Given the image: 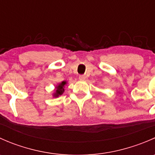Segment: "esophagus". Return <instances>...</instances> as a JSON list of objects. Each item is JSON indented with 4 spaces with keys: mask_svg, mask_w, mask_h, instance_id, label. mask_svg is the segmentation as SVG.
I'll list each match as a JSON object with an SVG mask.
<instances>
[{
    "mask_svg": "<svg viewBox=\"0 0 155 155\" xmlns=\"http://www.w3.org/2000/svg\"><path fill=\"white\" fill-rule=\"evenodd\" d=\"M79 79L80 81H85L87 79V76L85 75H81V76H79Z\"/></svg>",
    "mask_w": 155,
    "mask_h": 155,
    "instance_id": "obj_1",
    "label": "esophagus"
}]
</instances>
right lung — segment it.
Here are the masks:
<instances>
[{"label": "right lung", "mask_w": 155, "mask_h": 155, "mask_svg": "<svg viewBox=\"0 0 155 155\" xmlns=\"http://www.w3.org/2000/svg\"><path fill=\"white\" fill-rule=\"evenodd\" d=\"M67 81H63L61 83L58 84L55 86V88H54V91L53 93L52 96L53 97H58L61 96V94H63V93L64 92V86L65 85H67Z\"/></svg>", "instance_id": "1"}]
</instances>
